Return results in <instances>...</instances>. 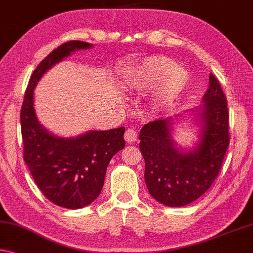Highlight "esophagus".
Wrapping results in <instances>:
<instances>
[{
  "label": "esophagus",
  "instance_id": "34e87169",
  "mask_svg": "<svg viewBox=\"0 0 253 253\" xmlns=\"http://www.w3.org/2000/svg\"><path fill=\"white\" fill-rule=\"evenodd\" d=\"M125 139L127 143H133L137 139V133L136 130L133 129V128H129V129L126 130L125 133Z\"/></svg>",
  "mask_w": 253,
  "mask_h": 253
}]
</instances>
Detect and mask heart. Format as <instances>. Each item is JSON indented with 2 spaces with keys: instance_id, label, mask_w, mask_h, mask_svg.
I'll use <instances>...</instances> for the list:
<instances>
[{
  "instance_id": "heart-1",
  "label": "heart",
  "mask_w": 253,
  "mask_h": 253,
  "mask_svg": "<svg viewBox=\"0 0 253 253\" xmlns=\"http://www.w3.org/2000/svg\"><path fill=\"white\" fill-rule=\"evenodd\" d=\"M187 71L164 56H150L136 66L131 74V87L138 93L155 92L152 106L158 114L174 107L188 84Z\"/></svg>"
}]
</instances>
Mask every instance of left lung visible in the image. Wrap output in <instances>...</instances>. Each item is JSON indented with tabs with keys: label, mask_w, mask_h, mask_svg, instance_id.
Instances as JSON below:
<instances>
[{
	"label": "left lung",
	"mask_w": 253,
	"mask_h": 253,
	"mask_svg": "<svg viewBox=\"0 0 253 253\" xmlns=\"http://www.w3.org/2000/svg\"><path fill=\"white\" fill-rule=\"evenodd\" d=\"M202 102L183 115L148 123L139 133L146 187L166 206L195 202L215 181L222 167L230 143L228 111L222 87L211 73ZM187 115L199 127V139L192 148L180 147L173 138L174 124Z\"/></svg>",
	"instance_id": "obj_1"
}]
</instances>
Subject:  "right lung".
Segmentation results:
<instances>
[{
    "label": "right lung",
    "mask_w": 253,
    "mask_h": 253,
    "mask_svg": "<svg viewBox=\"0 0 253 253\" xmlns=\"http://www.w3.org/2000/svg\"><path fill=\"white\" fill-rule=\"evenodd\" d=\"M89 42H67L42 61L31 75L21 108L23 159L43 196L55 205L79 210L99 197L107 167L125 147V127L87 130L76 137H61L39 123L34 91L39 80L55 64L76 50L90 49Z\"/></svg>",
    "instance_id": "1"
}]
</instances>
